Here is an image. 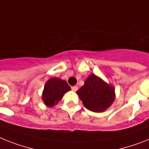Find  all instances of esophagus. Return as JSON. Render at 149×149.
<instances>
[{"label":"esophagus","instance_id":"1","mask_svg":"<svg viewBox=\"0 0 149 149\" xmlns=\"http://www.w3.org/2000/svg\"><path fill=\"white\" fill-rule=\"evenodd\" d=\"M72 90L73 92H77V90H78V87H77V86H72Z\"/></svg>","mask_w":149,"mask_h":149}]
</instances>
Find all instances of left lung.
Here are the masks:
<instances>
[{"instance_id": "1", "label": "left lung", "mask_w": 149, "mask_h": 149, "mask_svg": "<svg viewBox=\"0 0 149 149\" xmlns=\"http://www.w3.org/2000/svg\"><path fill=\"white\" fill-rule=\"evenodd\" d=\"M115 89L95 75H90L77 92L83 105L93 112H103L115 99Z\"/></svg>"}]
</instances>
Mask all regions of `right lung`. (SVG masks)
Returning <instances> with one entry per match:
<instances>
[{
	"label": "right lung",
	"mask_w": 149,
	"mask_h": 149,
	"mask_svg": "<svg viewBox=\"0 0 149 149\" xmlns=\"http://www.w3.org/2000/svg\"><path fill=\"white\" fill-rule=\"evenodd\" d=\"M67 81L54 77L45 83L42 93V101L47 107H53L62 99L63 95L70 90Z\"/></svg>",
	"instance_id": "obj_1"
}]
</instances>
